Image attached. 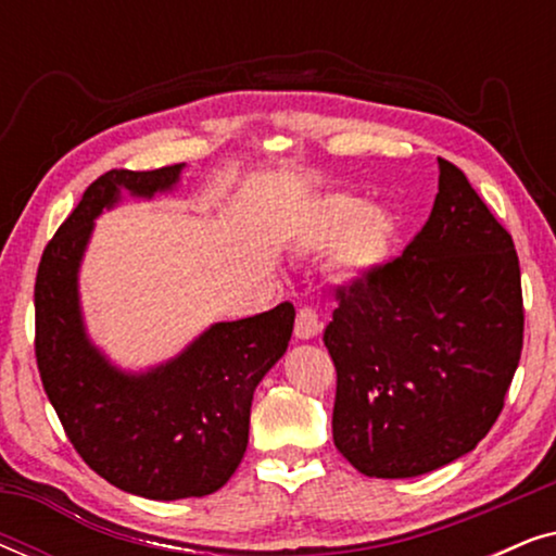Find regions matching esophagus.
<instances>
[{
	"instance_id": "34e87169",
	"label": "esophagus",
	"mask_w": 556,
	"mask_h": 556,
	"mask_svg": "<svg viewBox=\"0 0 556 556\" xmlns=\"http://www.w3.org/2000/svg\"><path fill=\"white\" fill-rule=\"evenodd\" d=\"M321 333V318H318L316 308L303 306L295 314V337L299 339H314Z\"/></svg>"
}]
</instances>
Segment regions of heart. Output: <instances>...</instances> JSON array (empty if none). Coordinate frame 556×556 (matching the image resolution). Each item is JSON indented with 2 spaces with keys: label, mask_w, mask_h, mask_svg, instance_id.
<instances>
[{
  "label": "heart",
  "mask_w": 556,
  "mask_h": 556,
  "mask_svg": "<svg viewBox=\"0 0 556 556\" xmlns=\"http://www.w3.org/2000/svg\"><path fill=\"white\" fill-rule=\"evenodd\" d=\"M397 238V217L384 207H369L359 197L326 194L314 202L295 235L303 255H324L339 245L337 261L346 273L377 268Z\"/></svg>",
  "instance_id": "b5f03b06"
}]
</instances>
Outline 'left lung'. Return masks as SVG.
I'll list each match as a JSON object with an SVG mask.
<instances>
[{"instance_id": "8db88e82", "label": "left lung", "mask_w": 556, "mask_h": 556, "mask_svg": "<svg viewBox=\"0 0 556 556\" xmlns=\"http://www.w3.org/2000/svg\"><path fill=\"white\" fill-rule=\"evenodd\" d=\"M400 257L337 288L333 445L364 476L413 478L473 451L523 344L519 255L458 166Z\"/></svg>"}]
</instances>
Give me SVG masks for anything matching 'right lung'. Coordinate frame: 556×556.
<instances>
[{"label": "right lung", "mask_w": 556, "mask_h": 556, "mask_svg": "<svg viewBox=\"0 0 556 556\" xmlns=\"http://www.w3.org/2000/svg\"><path fill=\"white\" fill-rule=\"evenodd\" d=\"M185 164L113 169L86 189L45 248L35 280V356L65 435L98 476L151 501L207 496L230 481L248 447L253 392L286 354L293 303L210 326L166 364L131 375L90 344L78 268L103 207L121 189L169 192Z\"/></svg>", "instance_id": "right-lung-1"}]
</instances>
